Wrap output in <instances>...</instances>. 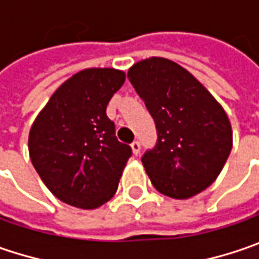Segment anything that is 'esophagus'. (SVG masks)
I'll list each match as a JSON object with an SVG mask.
<instances>
[{
    "label": "esophagus",
    "mask_w": 259,
    "mask_h": 259,
    "mask_svg": "<svg viewBox=\"0 0 259 259\" xmlns=\"http://www.w3.org/2000/svg\"><path fill=\"white\" fill-rule=\"evenodd\" d=\"M130 148H132V151H133L135 155H139V153H141V143L138 141L132 142V143H130Z\"/></svg>",
    "instance_id": "1"
}]
</instances>
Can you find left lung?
<instances>
[{
	"label": "left lung",
	"mask_w": 259,
	"mask_h": 259,
	"mask_svg": "<svg viewBox=\"0 0 259 259\" xmlns=\"http://www.w3.org/2000/svg\"><path fill=\"white\" fill-rule=\"evenodd\" d=\"M127 78L156 124L158 143L142 158L153 187L177 200L206 190L231 153L226 111L193 73L166 58L136 62Z\"/></svg>",
	"instance_id": "8db88e82"
}]
</instances>
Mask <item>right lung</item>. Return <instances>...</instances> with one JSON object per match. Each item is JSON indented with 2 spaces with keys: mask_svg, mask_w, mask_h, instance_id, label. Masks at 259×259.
Here are the masks:
<instances>
[{
  "mask_svg": "<svg viewBox=\"0 0 259 259\" xmlns=\"http://www.w3.org/2000/svg\"><path fill=\"white\" fill-rule=\"evenodd\" d=\"M124 79L114 68L82 69L52 94L31 124V163L52 194L69 206L97 208L117 191L132 149L117 141L106 108Z\"/></svg>",
  "mask_w": 259,
  "mask_h": 259,
  "instance_id": "1",
  "label": "right lung"
}]
</instances>
